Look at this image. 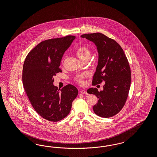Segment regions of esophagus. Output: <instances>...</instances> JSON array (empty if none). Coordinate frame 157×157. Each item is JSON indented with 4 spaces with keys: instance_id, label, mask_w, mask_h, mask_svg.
I'll return each mask as SVG.
<instances>
[{
    "instance_id": "esophagus-1",
    "label": "esophagus",
    "mask_w": 157,
    "mask_h": 157,
    "mask_svg": "<svg viewBox=\"0 0 157 157\" xmlns=\"http://www.w3.org/2000/svg\"><path fill=\"white\" fill-rule=\"evenodd\" d=\"M81 94H88V93H87V91L86 90H81Z\"/></svg>"
}]
</instances>
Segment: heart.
<instances>
[{
    "instance_id": "obj_1",
    "label": "heart",
    "mask_w": 157,
    "mask_h": 157,
    "mask_svg": "<svg viewBox=\"0 0 157 157\" xmlns=\"http://www.w3.org/2000/svg\"><path fill=\"white\" fill-rule=\"evenodd\" d=\"M75 53H76L77 56L79 57L82 60H84L87 57H90V49L85 46H81V47L78 48L75 50ZM86 76V74L85 73L78 75L75 78V81L78 83H82L83 79L85 78Z\"/></svg>"
}]
</instances>
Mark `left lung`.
I'll use <instances>...</instances> for the list:
<instances>
[{
  "label": "left lung",
  "mask_w": 157,
  "mask_h": 157,
  "mask_svg": "<svg viewBox=\"0 0 157 157\" xmlns=\"http://www.w3.org/2000/svg\"><path fill=\"white\" fill-rule=\"evenodd\" d=\"M81 37L94 43L99 55L92 85L105 82L103 90L94 87L87 90L98 98L93 110L100 117H112L122 109L128 95L131 72L128 59L119 44L102 33L84 34Z\"/></svg>",
  "instance_id": "obj_1"
}]
</instances>
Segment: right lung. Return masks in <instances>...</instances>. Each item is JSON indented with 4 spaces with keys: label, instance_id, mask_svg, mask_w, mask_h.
Masks as SVG:
<instances>
[{
    "label": "right lung",
    "instance_id": "1",
    "mask_svg": "<svg viewBox=\"0 0 157 157\" xmlns=\"http://www.w3.org/2000/svg\"><path fill=\"white\" fill-rule=\"evenodd\" d=\"M75 38L67 36L44 40L29 52L24 62L22 82L26 95L36 112L50 121L65 118L78 94L74 86L67 85L59 93L53 85V76L62 72L63 55Z\"/></svg>",
    "mask_w": 157,
    "mask_h": 157
}]
</instances>
